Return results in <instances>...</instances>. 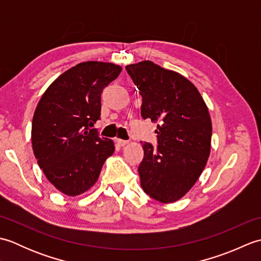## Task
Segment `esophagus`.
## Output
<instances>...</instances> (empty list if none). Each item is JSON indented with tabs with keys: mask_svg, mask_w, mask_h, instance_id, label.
Masks as SVG:
<instances>
[{
	"mask_svg": "<svg viewBox=\"0 0 261 261\" xmlns=\"http://www.w3.org/2000/svg\"><path fill=\"white\" fill-rule=\"evenodd\" d=\"M115 142L118 143V145L120 146V147H124V146H126L127 143H129V141H126V140H122V139H115Z\"/></svg>",
	"mask_w": 261,
	"mask_h": 261,
	"instance_id": "1",
	"label": "esophagus"
}]
</instances>
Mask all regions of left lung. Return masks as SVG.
Segmentation results:
<instances>
[{"instance_id": "8db88e82", "label": "left lung", "mask_w": 261, "mask_h": 261, "mask_svg": "<svg viewBox=\"0 0 261 261\" xmlns=\"http://www.w3.org/2000/svg\"><path fill=\"white\" fill-rule=\"evenodd\" d=\"M125 69L142 96V118L158 123L157 148L141 142V187L159 202L174 203L186 195L206 166L212 138L208 109L195 85L179 73L150 60Z\"/></svg>"}]
</instances>
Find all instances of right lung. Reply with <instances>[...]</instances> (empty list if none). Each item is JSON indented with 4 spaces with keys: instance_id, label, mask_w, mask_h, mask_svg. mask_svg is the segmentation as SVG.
I'll return each mask as SVG.
<instances>
[{
    "instance_id": "obj_1",
    "label": "right lung",
    "mask_w": 261,
    "mask_h": 261,
    "mask_svg": "<svg viewBox=\"0 0 261 261\" xmlns=\"http://www.w3.org/2000/svg\"><path fill=\"white\" fill-rule=\"evenodd\" d=\"M122 70L119 65L84 62L58 76L39 101L31 142L39 167L56 190L79 196L95 185L114 142L99 138L101 94Z\"/></svg>"
}]
</instances>
